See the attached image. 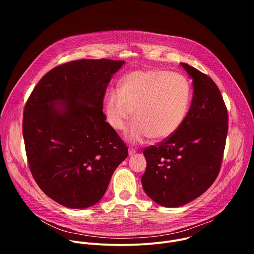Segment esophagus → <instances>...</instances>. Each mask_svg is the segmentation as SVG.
<instances>
[{
	"instance_id": "34e87169",
	"label": "esophagus",
	"mask_w": 254,
	"mask_h": 254,
	"mask_svg": "<svg viewBox=\"0 0 254 254\" xmlns=\"http://www.w3.org/2000/svg\"><path fill=\"white\" fill-rule=\"evenodd\" d=\"M135 154V150L132 149V148H129L128 149V156H133Z\"/></svg>"
}]
</instances>
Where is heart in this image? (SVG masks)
<instances>
[{
    "label": "heart",
    "instance_id": "1",
    "mask_svg": "<svg viewBox=\"0 0 254 254\" xmlns=\"http://www.w3.org/2000/svg\"><path fill=\"white\" fill-rule=\"evenodd\" d=\"M192 99L189 80L181 74L157 69L138 70L127 74L118 90L104 100V117L114 129L123 130L135 120L126 137L139 143L152 136L163 140L183 125Z\"/></svg>",
    "mask_w": 254,
    "mask_h": 254
}]
</instances>
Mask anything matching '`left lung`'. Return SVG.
Segmentation results:
<instances>
[{
	"instance_id": "8db88e82",
	"label": "left lung",
	"mask_w": 254,
	"mask_h": 254,
	"mask_svg": "<svg viewBox=\"0 0 254 254\" xmlns=\"http://www.w3.org/2000/svg\"><path fill=\"white\" fill-rule=\"evenodd\" d=\"M193 83L190 110L181 127L157 147L143 151L146 194L161 206H183L201 196L219 173L228 130L227 110L215 82L181 63Z\"/></svg>"
}]
</instances>
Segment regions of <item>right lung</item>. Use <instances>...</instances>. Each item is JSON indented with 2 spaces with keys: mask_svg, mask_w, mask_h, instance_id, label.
<instances>
[{
  "mask_svg": "<svg viewBox=\"0 0 254 254\" xmlns=\"http://www.w3.org/2000/svg\"><path fill=\"white\" fill-rule=\"evenodd\" d=\"M125 61L82 59L44 75L25 106L23 136L31 173L41 190L72 209L104 195L127 147L105 122L106 87Z\"/></svg>",
  "mask_w": 254,
  "mask_h": 254,
  "instance_id": "obj_1",
  "label": "right lung"
}]
</instances>
